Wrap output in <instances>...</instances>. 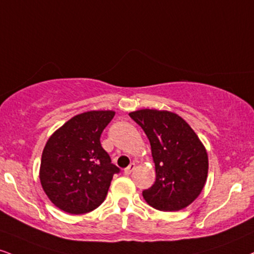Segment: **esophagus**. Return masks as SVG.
Masks as SVG:
<instances>
[{"mask_svg":"<svg viewBox=\"0 0 254 254\" xmlns=\"http://www.w3.org/2000/svg\"><path fill=\"white\" fill-rule=\"evenodd\" d=\"M135 167H136V166H135V163H131L129 167H127V168H125V169H124V173H125V175H130V174L133 172V169H135Z\"/></svg>","mask_w":254,"mask_h":254,"instance_id":"1","label":"esophagus"}]
</instances>
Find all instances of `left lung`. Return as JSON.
<instances>
[{
    "instance_id": "left-lung-1",
    "label": "left lung",
    "mask_w": 254,
    "mask_h": 254,
    "mask_svg": "<svg viewBox=\"0 0 254 254\" xmlns=\"http://www.w3.org/2000/svg\"><path fill=\"white\" fill-rule=\"evenodd\" d=\"M129 116L142 127L151 145L156 181L143 190L151 207L175 212L200 195L208 174V156L186 121L169 111L138 110Z\"/></svg>"
}]
</instances>
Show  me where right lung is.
<instances>
[{
	"mask_svg": "<svg viewBox=\"0 0 254 254\" xmlns=\"http://www.w3.org/2000/svg\"><path fill=\"white\" fill-rule=\"evenodd\" d=\"M114 111H88L66 122L50 137L42 151L40 181L58 208L85 214L105 200L121 169L100 144Z\"/></svg>",
	"mask_w": 254,
	"mask_h": 254,
	"instance_id": "right-lung-1",
	"label": "right lung"
}]
</instances>
